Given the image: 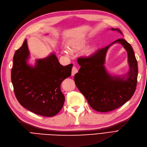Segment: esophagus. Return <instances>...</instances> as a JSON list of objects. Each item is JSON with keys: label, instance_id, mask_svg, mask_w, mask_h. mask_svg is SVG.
Here are the masks:
<instances>
[{"label": "esophagus", "instance_id": "esophagus-1", "mask_svg": "<svg viewBox=\"0 0 147 147\" xmlns=\"http://www.w3.org/2000/svg\"><path fill=\"white\" fill-rule=\"evenodd\" d=\"M78 69L75 66H74L72 69V76H74L78 72Z\"/></svg>", "mask_w": 147, "mask_h": 147}]
</instances>
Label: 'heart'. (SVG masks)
Returning <instances> with one entry per match:
<instances>
[{"instance_id":"b5f03b06","label":"heart","mask_w":147,"mask_h":147,"mask_svg":"<svg viewBox=\"0 0 147 147\" xmlns=\"http://www.w3.org/2000/svg\"><path fill=\"white\" fill-rule=\"evenodd\" d=\"M88 40L89 37L87 36H82L78 38H73L69 42V47L72 51L80 50L86 46L88 42ZM92 49H88L86 51V54H87V55H90L92 54ZM65 53L66 54H69V51L67 50H65Z\"/></svg>"}]
</instances>
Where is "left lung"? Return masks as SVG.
Returning a JSON list of instances; mask_svg holds the SVG:
<instances>
[{"label":"left lung","mask_w":147,"mask_h":147,"mask_svg":"<svg viewBox=\"0 0 147 147\" xmlns=\"http://www.w3.org/2000/svg\"><path fill=\"white\" fill-rule=\"evenodd\" d=\"M111 30L122 34L117 28ZM115 43L121 44L128 53L129 70L122 77L111 76L104 66L107 50ZM77 62L81 67L74 76L75 85L94 110L110 111L123 106L132 97L137 84L138 63L132 46L125 39L119 38L87 57L78 58Z\"/></svg>","instance_id":"8db88e82"}]
</instances>
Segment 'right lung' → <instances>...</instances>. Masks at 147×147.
<instances>
[{"label": "right lung", "instance_id": "add662e5", "mask_svg": "<svg viewBox=\"0 0 147 147\" xmlns=\"http://www.w3.org/2000/svg\"><path fill=\"white\" fill-rule=\"evenodd\" d=\"M27 41L17 50L13 58L11 81L20 105L34 113L46 117L57 115L63 107L65 96L60 90L62 81L71 75L73 65H60L53 53L28 64Z\"/></svg>", "mask_w": 147, "mask_h": 147}]
</instances>
